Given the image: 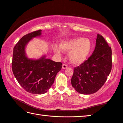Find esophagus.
<instances>
[{
  "instance_id": "esophagus-1",
  "label": "esophagus",
  "mask_w": 123,
  "mask_h": 123,
  "mask_svg": "<svg viewBox=\"0 0 123 123\" xmlns=\"http://www.w3.org/2000/svg\"><path fill=\"white\" fill-rule=\"evenodd\" d=\"M68 67V66H67V64H62V69H66Z\"/></svg>"
}]
</instances>
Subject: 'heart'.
I'll return each instance as SVG.
<instances>
[{
	"label": "heart",
	"instance_id": "b5f03b06",
	"mask_svg": "<svg viewBox=\"0 0 123 123\" xmlns=\"http://www.w3.org/2000/svg\"><path fill=\"white\" fill-rule=\"evenodd\" d=\"M69 52V59L74 64L83 63L88 59L92 50V43L88 39L82 37L62 40L60 46L55 45L54 52L60 54L62 50Z\"/></svg>",
	"mask_w": 123,
	"mask_h": 123
}]
</instances>
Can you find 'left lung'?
Wrapping results in <instances>:
<instances>
[{
    "label": "left lung",
    "mask_w": 123,
    "mask_h": 123,
    "mask_svg": "<svg viewBox=\"0 0 123 123\" xmlns=\"http://www.w3.org/2000/svg\"><path fill=\"white\" fill-rule=\"evenodd\" d=\"M112 68V50L101 35L97 34L92 55L80 66L75 67L71 85L80 93H95L105 83Z\"/></svg>",
    "instance_id": "left-lung-1"
}]
</instances>
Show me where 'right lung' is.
I'll return each mask as SVG.
<instances>
[{"mask_svg": "<svg viewBox=\"0 0 123 123\" xmlns=\"http://www.w3.org/2000/svg\"><path fill=\"white\" fill-rule=\"evenodd\" d=\"M41 31L40 30L24 35L13 48V74L25 90L34 94H43L49 89L62 66L61 62L46 59L45 55L37 60L27 56V44L34 37H40Z\"/></svg>", "mask_w": 123, "mask_h": 123, "instance_id": "add662e5", "label": "right lung"}]
</instances>
